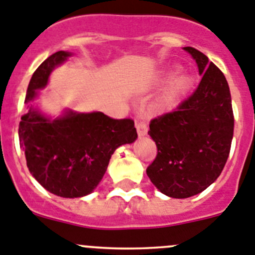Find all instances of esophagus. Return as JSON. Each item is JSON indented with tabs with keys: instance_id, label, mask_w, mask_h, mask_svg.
<instances>
[{
	"instance_id": "1",
	"label": "esophagus",
	"mask_w": 255,
	"mask_h": 255,
	"mask_svg": "<svg viewBox=\"0 0 255 255\" xmlns=\"http://www.w3.org/2000/svg\"><path fill=\"white\" fill-rule=\"evenodd\" d=\"M135 129H137V133H138L139 137H142V135L147 134L148 127H147V125L144 122H139V121H137V122H135Z\"/></svg>"
}]
</instances>
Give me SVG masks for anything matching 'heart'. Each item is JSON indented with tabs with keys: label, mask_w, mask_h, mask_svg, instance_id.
<instances>
[{
	"label": "heart",
	"mask_w": 255,
	"mask_h": 255,
	"mask_svg": "<svg viewBox=\"0 0 255 255\" xmlns=\"http://www.w3.org/2000/svg\"><path fill=\"white\" fill-rule=\"evenodd\" d=\"M171 73H172V71H170L168 74ZM191 85L192 78L190 77L189 74H176L175 77L171 78V80L167 83L165 89H163L162 93L158 95V98L154 101L153 109L157 112H163L176 107L180 103L182 97L189 92Z\"/></svg>",
	"instance_id": "b5f03b06"
}]
</instances>
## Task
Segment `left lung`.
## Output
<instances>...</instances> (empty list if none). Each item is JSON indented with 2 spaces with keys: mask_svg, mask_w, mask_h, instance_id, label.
Here are the masks:
<instances>
[{
  "mask_svg": "<svg viewBox=\"0 0 255 255\" xmlns=\"http://www.w3.org/2000/svg\"><path fill=\"white\" fill-rule=\"evenodd\" d=\"M203 75L194 94L177 109L149 123L157 156L146 172L152 184L173 199L208 189L227 163L234 133L232 97L224 74L194 47H184Z\"/></svg>",
  "mask_w": 255,
  "mask_h": 255,
  "instance_id": "obj_1",
  "label": "left lung"
}]
</instances>
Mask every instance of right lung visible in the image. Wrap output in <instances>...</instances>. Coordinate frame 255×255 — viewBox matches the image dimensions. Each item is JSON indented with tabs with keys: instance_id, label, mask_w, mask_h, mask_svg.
I'll list each match as a JSON object with an SVG mask.
<instances>
[{
	"instance_id": "right-lung-1",
	"label": "right lung",
	"mask_w": 255,
	"mask_h": 255,
	"mask_svg": "<svg viewBox=\"0 0 255 255\" xmlns=\"http://www.w3.org/2000/svg\"><path fill=\"white\" fill-rule=\"evenodd\" d=\"M69 56L71 52L58 51L36 69L25 103L36 98L51 71ZM18 138L35 180L56 196L74 199L94 191L112 154L122 144L133 143L137 130L132 120H113L102 112L65 111L51 120L31 106L21 117Z\"/></svg>"
}]
</instances>
